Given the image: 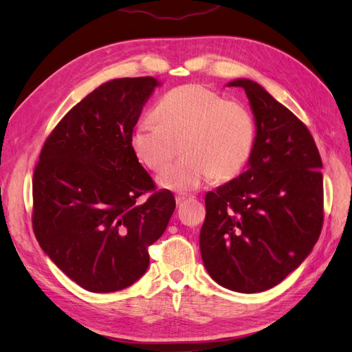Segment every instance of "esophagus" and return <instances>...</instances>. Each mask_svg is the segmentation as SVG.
Listing matches in <instances>:
<instances>
[{
  "label": "esophagus",
  "instance_id": "34e87169",
  "mask_svg": "<svg viewBox=\"0 0 352 352\" xmlns=\"http://www.w3.org/2000/svg\"><path fill=\"white\" fill-rule=\"evenodd\" d=\"M192 199H193V196H176V203H177L179 206H182L184 201L192 200Z\"/></svg>",
  "mask_w": 352,
  "mask_h": 352
}]
</instances>
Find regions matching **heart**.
<instances>
[{"instance_id": "heart-1", "label": "heart", "mask_w": 352, "mask_h": 352, "mask_svg": "<svg viewBox=\"0 0 352 352\" xmlns=\"http://www.w3.org/2000/svg\"><path fill=\"white\" fill-rule=\"evenodd\" d=\"M157 124L139 120L131 135L135 157L151 170H159L180 142L182 160L157 175V184L172 192H190L214 177H236L249 162L256 140L250 111L203 85L173 88L155 108Z\"/></svg>"}]
</instances>
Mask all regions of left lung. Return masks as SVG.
Wrapping results in <instances>:
<instances>
[{
	"instance_id": "1",
	"label": "left lung",
	"mask_w": 352,
	"mask_h": 352,
	"mask_svg": "<svg viewBox=\"0 0 352 352\" xmlns=\"http://www.w3.org/2000/svg\"><path fill=\"white\" fill-rule=\"evenodd\" d=\"M256 123L247 169L208 192L200 253L209 276L237 293L281 283L314 249L322 227V162L304 123L260 84L239 78Z\"/></svg>"
}]
</instances>
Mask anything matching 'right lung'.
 I'll return each instance as SVG.
<instances>
[{"label":"right lung","instance_id":"obj_1","mask_svg":"<svg viewBox=\"0 0 352 352\" xmlns=\"http://www.w3.org/2000/svg\"><path fill=\"white\" fill-rule=\"evenodd\" d=\"M153 76L98 87L60 119L34 172L35 237L59 270L92 293L119 292L149 267L148 247L166 230L176 201L157 190L131 149Z\"/></svg>","mask_w":352,"mask_h":352}]
</instances>
